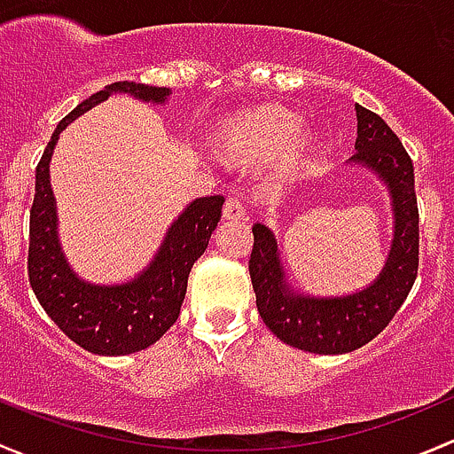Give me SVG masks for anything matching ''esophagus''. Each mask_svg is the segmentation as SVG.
Here are the masks:
<instances>
[{
    "label": "esophagus",
    "instance_id": "1",
    "mask_svg": "<svg viewBox=\"0 0 454 454\" xmlns=\"http://www.w3.org/2000/svg\"><path fill=\"white\" fill-rule=\"evenodd\" d=\"M223 221L227 223H240L245 221V207H242L240 200L236 199H229L223 207Z\"/></svg>",
    "mask_w": 454,
    "mask_h": 454
}]
</instances>
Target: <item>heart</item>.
Segmentation results:
<instances>
[{
	"mask_svg": "<svg viewBox=\"0 0 454 454\" xmlns=\"http://www.w3.org/2000/svg\"><path fill=\"white\" fill-rule=\"evenodd\" d=\"M301 122L303 120L297 111L266 102V105L251 106V109L229 115L214 133V148L229 159L275 157L291 144L301 129ZM315 157V135H298L296 142L288 148V170H303L310 166Z\"/></svg>",
	"mask_w": 454,
	"mask_h": 454,
	"instance_id": "1",
	"label": "heart"
}]
</instances>
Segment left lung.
Masks as SVG:
<instances>
[{"instance_id": "8db88e82", "label": "left lung", "mask_w": 454, "mask_h": 454, "mask_svg": "<svg viewBox=\"0 0 454 454\" xmlns=\"http://www.w3.org/2000/svg\"><path fill=\"white\" fill-rule=\"evenodd\" d=\"M358 137L348 163L367 168L389 192L394 238L380 275L349 295H310L288 282L278 238L254 225L249 260L258 312L269 330L286 345L312 354H348L387 328L418 278L419 216L413 163L380 115L356 105Z\"/></svg>"}]
</instances>
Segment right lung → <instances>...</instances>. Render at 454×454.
I'll return each instance as SVG.
<instances>
[{"mask_svg":"<svg viewBox=\"0 0 454 454\" xmlns=\"http://www.w3.org/2000/svg\"><path fill=\"white\" fill-rule=\"evenodd\" d=\"M114 93H126L151 105H166L172 91L142 82H114L89 96L60 120L36 166L27 249V278L43 310L74 343L100 356H124L151 348L175 324L190 270L207 249L225 203L221 194L200 196L188 203L168 227L155 258L135 278L120 284H96L78 278L60 247L50 161L60 133Z\"/></svg>","mask_w":454,"mask_h":454,"instance_id":"obj_1","label":"right lung"}]
</instances>
